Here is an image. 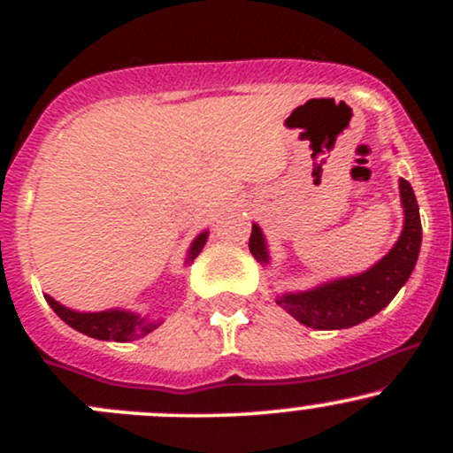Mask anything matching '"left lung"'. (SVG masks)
<instances>
[{
  "label": "left lung",
  "instance_id": "left-lung-1",
  "mask_svg": "<svg viewBox=\"0 0 453 453\" xmlns=\"http://www.w3.org/2000/svg\"><path fill=\"white\" fill-rule=\"evenodd\" d=\"M400 200L404 209V226L398 242L372 268L353 277L327 280L306 292L277 296V304L294 319L315 330H342L371 319L392 303L398 289L407 283L422 247V221L413 187L400 179ZM249 251L257 262L268 264L266 238L257 223H253Z\"/></svg>",
  "mask_w": 453,
  "mask_h": 453
}]
</instances>
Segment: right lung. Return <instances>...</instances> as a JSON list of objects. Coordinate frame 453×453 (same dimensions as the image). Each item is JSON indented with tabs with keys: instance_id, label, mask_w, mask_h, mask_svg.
<instances>
[{
	"instance_id": "1",
	"label": "right lung",
	"mask_w": 453,
	"mask_h": 453,
	"mask_svg": "<svg viewBox=\"0 0 453 453\" xmlns=\"http://www.w3.org/2000/svg\"><path fill=\"white\" fill-rule=\"evenodd\" d=\"M209 232L197 234L196 241L191 242L189 253H187L185 262H194L200 256V251L204 249ZM46 303L50 304V309L55 311L67 326L74 327V330L82 332V334L91 336L97 341H117V342H127L136 341L147 336L149 332H153L161 321H149L147 317H140L136 313H129V311H100V313H81V311H72L67 306L59 304L55 298H50L49 294L44 296Z\"/></svg>"
}]
</instances>
